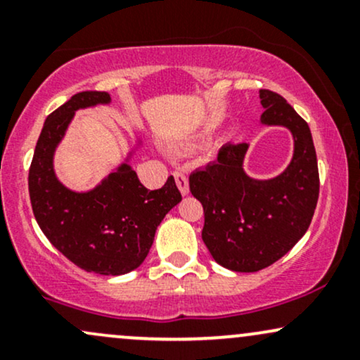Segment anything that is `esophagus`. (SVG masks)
Here are the masks:
<instances>
[{
    "instance_id": "1",
    "label": "esophagus",
    "mask_w": 360,
    "mask_h": 360,
    "mask_svg": "<svg viewBox=\"0 0 360 360\" xmlns=\"http://www.w3.org/2000/svg\"><path fill=\"white\" fill-rule=\"evenodd\" d=\"M172 176H174L176 184H177V188H179L181 194H183V196H186V194L189 193V183H188V177H186L184 172H181V171H174V172H172Z\"/></svg>"
}]
</instances>
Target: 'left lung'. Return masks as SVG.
I'll return each mask as SVG.
<instances>
[{
    "label": "left lung",
    "instance_id": "1",
    "mask_svg": "<svg viewBox=\"0 0 360 360\" xmlns=\"http://www.w3.org/2000/svg\"><path fill=\"white\" fill-rule=\"evenodd\" d=\"M260 122L291 130L295 154L286 171L267 181L243 171L247 143L221 147L217 160L189 176V191L205 212L201 232L218 264L235 272L266 269L307 233L320 177L308 123L274 91L260 89Z\"/></svg>",
    "mask_w": 360,
    "mask_h": 360
}]
</instances>
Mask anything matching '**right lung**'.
I'll return each mask as SVG.
<instances>
[{
	"instance_id": "obj_1",
	"label": "right lung",
	"mask_w": 360,
	"mask_h": 360,
	"mask_svg": "<svg viewBox=\"0 0 360 360\" xmlns=\"http://www.w3.org/2000/svg\"><path fill=\"white\" fill-rule=\"evenodd\" d=\"M110 100L105 91H82L49 115L28 171V193L40 230L60 254L88 272L120 276L143 262L157 226L179 203L181 193L172 176L150 191L127 162L88 193L59 183L53 152L74 113Z\"/></svg>"
}]
</instances>
